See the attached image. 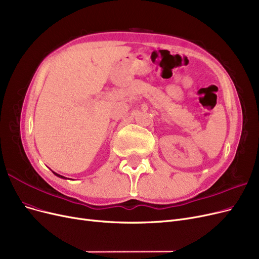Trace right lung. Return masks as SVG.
<instances>
[{"label":"right lung","mask_w":259,"mask_h":259,"mask_svg":"<svg viewBox=\"0 0 259 259\" xmlns=\"http://www.w3.org/2000/svg\"><path fill=\"white\" fill-rule=\"evenodd\" d=\"M53 173H54V171H53ZM56 176H59V177H61V178H65V177H63V176H61V175H59V174H56V173H54Z\"/></svg>","instance_id":"right-lung-1"}]
</instances>
